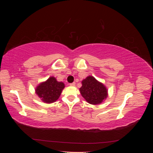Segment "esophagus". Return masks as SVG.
Listing matches in <instances>:
<instances>
[{
	"label": "esophagus",
	"mask_w": 153,
	"mask_h": 153,
	"mask_svg": "<svg viewBox=\"0 0 153 153\" xmlns=\"http://www.w3.org/2000/svg\"><path fill=\"white\" fill-rule=\"evenodd\" d=\"M75 84H76L75 82H73V83H71V84H69V85L74 87V86H75Z\"/></svg>",
	"instance_id": "obj_1"
}]
</instances>
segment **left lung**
<instances>
[{
	"label": "left lung",
	"instance_id": "1",
	"mask_svg": "<svg viewBox=\"0 0 153 153\" xmlns=\"http://www.w3.org/2000/svg\"><path fill=\"white\" fill-rule=\"evenodd\" d=\"M80 91L83 98L92 105L100 104L107 97V89L93 76H87L82 82Z\"/></svg>",
	"mask_w": 153,
	"mask_h": 153
}]
</instances>
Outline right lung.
<instances>
[{
    "label": "right lung",
    "instance_id": "add662e5",
    "mask_svg": "<svg viewBox=\"0 0 153 153\" xmlns=\"http://www.w3.org/2000/svg\"><path fill=\"white\" fill-rule=\"evenodd\" d=\"M64 88L63 82H57L52 76L37 87L36 92L44 102L51 103L58 100Z\"/></svg>",
    "mask_w": 153,
    "mask_h": 153
}]
</instances>
